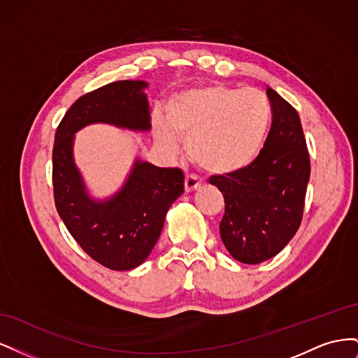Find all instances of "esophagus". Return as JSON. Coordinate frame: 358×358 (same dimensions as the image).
<instances>
[{"label": "esophagus", "instance_id": "obj_1", "mask_svg": "<svg viewBox=\"0 0 358 358\" xmlns=\"http://www.w3.org/2000/svg\"><path fill=\"white\" fill-rule=\"evenodd\" d=\"M200 187H201V182L197 180L194 176H187V178H185V192H187V194L199 189Z\"/></svg>", "mask_w": 358, "mask_h": 358}]
</instances>
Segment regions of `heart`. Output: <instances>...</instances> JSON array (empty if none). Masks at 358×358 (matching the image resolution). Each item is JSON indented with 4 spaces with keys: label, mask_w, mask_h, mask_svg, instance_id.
I'll return each mask as SVG.
<instances>
[{
    "label": "heart",
    "mask_w": 358,
    "mask_h": 358,
    "mask_svg": "<svg viewBox=\"0 0 358 358\" xmlns=\"http://www.w3.org/2000/svg\"><path fill=\"white\" fill-rule=\"evenodd\" d=\"M272 121L267 96L257 90L209 85L173 96L166 124L155 127V140L169 154L178 138L188 157L215 176L246 170L262 152Z\"/></svg>",
    "instance_id": "obj_1"
}]
</instances>
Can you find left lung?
<instances>
[{"mask_svg": "<svg viewBox=\"0 0 358 358\" xmlns=\"http://www.w3.org/2000/svg\"><path fill=\"white\" fill-rule=\"evenodd\" d=\"M273 122L264 148L246 170L212 176L225 200L221 239L237 262L259 264L275 257L297 233L310 161L299 113L267 88Z\"/></svg>", "mask_w": 358, "mask_h": 358, "instance_id": "8db88e82", "label": "left lung"}]
</instances>
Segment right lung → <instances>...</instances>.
Masks as SVG:
<instances>
[{
  "label": "right lung",
  "mask_w": 358,
  "mask_h": 358,
  "mask_svg": "<svg viewBox=\"0 0 358 358\" xmlns=\"http://www.w3.org/2000/svg\"><path fill=\"white\" fill-rule=\"evenodd\" d=\"M148 86L145 80H119L85 94L62 117L53 145L52 179L61 220L86 254L112 270H131L149 257L185 176L179 169L136 158L124 185L110 197L95 199L76 166L74 134L92 124L149 131Z\"/></svg>",
  "instance_id": "right-lung-1"
}]
</instances>
